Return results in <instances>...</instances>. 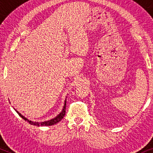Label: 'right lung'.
<instances>
[{"label":"right lung","mask_w":153,"mask_h":153,"mask_svg":"<svg viewBox=\"0 0 153 153\" xmlns=\"http://www.w3.org/2000/svg\"><path fill=\"white\" fill-rule=\"evenodd\" d=\"M65 108H66V100L65 101L63 109H62L61 113H60V114L58 115V116H57L56 117V118L51 119V120H50L45 121V122H41V123L33 122V121L29 120L28 119H27L26 118H25L24 116H22V115L20 113H19L16 109H15V111H16V113H17V114L19 115V116L22 117L23 119H24V120H26V121H27V122H28L30 125H36V126H49V125L56 124V123H58V122H59V121H60L62 118H63L65 115Z\"/></svg>","instance_id":"right-lung-1"}]
</instances>
